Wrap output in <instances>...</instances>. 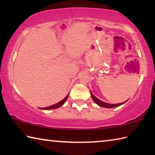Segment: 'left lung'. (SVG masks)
<instances>
[{
	"instance_id": "1",
	"label": "left lung",
	"mask_w": 155,
	"mask_h": 155,
	"mask_svg": "<svg viewBox=\"0 0 155 155\" xmlns=\"http://www.w3.org/2000/svg\"><path fill=\"white\" fill-rule=\"evenodd\" d=\"M90 93H91V97H92V99L94 100V101L95 102V103L98 104V105L101 106L102 107H105V108H113V107H118L120 105H122V104H123L124 103H125L126 102L125 101L124 102V103H119V104H109V103H104V102H103L101 101V100H99L96 98V96H94L92 93L90 91Z\"/></svg>"
}]
</instances>
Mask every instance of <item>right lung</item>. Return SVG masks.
I'll use <instances>...</instances> for the list:
<instances>
[{
	"instance_id": "obj_1",
	"label": "right lung",
	"mask_w": 155,
	"mask_h": 155,
	"mask_svg": "<svg viewBox=\"0 0 155 155\" xmlns=\"http://www.w3.org/2000/svg\"><path fill=\"white\" fill-rule=\"evenodd\" d=\"M68 95L66 97H65V98L63 99L61 101H60L59 103H57L55 104H53V105L50 106V107H45V108H40V109H44V110H49V109H54L59 108V107H61L63 104H64L65 103V101H66V100L68 99Z\"/></svg>"
}]
</instances>
